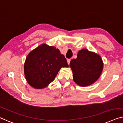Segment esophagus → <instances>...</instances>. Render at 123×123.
<instances>
[{
	"instance_id": "1",
	"label": "esophagus",
	"mask_w": 123,
	"mask_h": 123,
	"mask_svg": "<svg viewBox=\"0 0 123 123\" xmlns=\"http://www.w3.org/2000/svg\"><path fill=\"white\" fill-rule=\"evenodd\" d=\"M67 63H68V65H69V64H70V61H71V59H68V60H67Z\"/></svg>"
}]
</instances>
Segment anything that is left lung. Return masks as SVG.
I'll return each instance as SVG.
<instances>
[{
    "instance_id": "left-lung-1",
    "label": "left lung",
    "mask_w": 123,
    "mask_h": 123,
    "mask_svg": "<svg viewBox=\"0 0 123 123\" xmlns=\"http://www.w3.org/2000/svg\"><path fill=\"white\" fill-rule=\"evenodd\" d=\"M103 61L99 55L87 49L78 52L76 59L70 61L73 80L80 86H88L99 78L103 70Z\"/></svg>"
}]
</instances>
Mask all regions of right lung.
<instances>
[{"label":"right lung","instance_id":"1","mask_svg":"<svg viewBox=\"0 0 123 123\" xmlns=\"http://www.w3.org/2000/svg\"><path fill=\"white\" fill-rule=\"evenodd\" d=\"M65 56L54 46L42 44L31 51L25 59L24 72L29 85L36 89L46 87L62 67H68Z\"/></svg>","mask_w":123,"mask_h":123}]
</instances>
